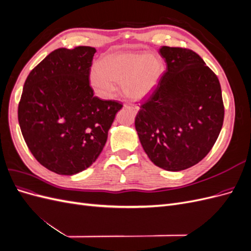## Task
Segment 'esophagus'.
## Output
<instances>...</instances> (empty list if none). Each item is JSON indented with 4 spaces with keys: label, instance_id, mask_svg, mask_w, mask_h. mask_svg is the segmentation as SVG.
<instances>
[{
    "label": "esophagus",
    "instance_id": "esophagus-1",
    "mask_svg": "<svg viewBox=\"0 0 251 251\" xmlns=\"http://www.w3.org/2000/svg\"><path fill=\"white\" fill-rule=\"evenodd\" d=\"M124 107H125V108H126V109H130V110H132V111H133V112H135V113L137 112V110H138L137 108L135 107V105H133V104H130V103H126V104L124 105Z\"/></svg>",
    "mask_w": 251,
    "mask_h": 251
}]
</instances>
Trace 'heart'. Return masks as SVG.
<instances>
[{
  "label": "heart",
  "mask_w": 251,
  "mask_h": 251,
  "mask_svg": "<svg viewBox=\"0 0 251 251\" xmlns=\"http://www.w3.org/2000/svg\"><path fill=\"white\" fill-rule=\"evenodd\" d=\"M161 73V63L153 54L123 52L104 56L96 64L90 76L91 87L97 95L110 98L115 83H121L124 93L132 100L146 98Z\"/></svg>",
  "instance_id": "obj_1"
}]
</instances>
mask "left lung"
Wrapping results in <instances>:
<instances>
[{
  "instance_id": "1",
  "label": "left lung",
  "mask_w": 251,
  "mask_h": 251,
  "mask_svg": "<svg viewBox=\"0 0 251 251\" xmlns=\"http://www.w3.org/2000/svg\"><path fill=\"white\" fill-rule=\"evenodd\" d=\"M166 70L140 105L135 127L151 161L165 171L186 170L214 147L224 119L217 75L189 49H159Z\"/></svg>"
}]
</instances>
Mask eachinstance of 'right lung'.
<instances>
[{
	"mask_svg": "<svg viewBox=\"0 0 251 251\" xmlns=\"http://www.w3.org/2000/svg\"><path fill=\"white\" fill-rule=\"evenodd\" d=\"M95 48L52 51L29 73L19 103L23 137L34 158L59 175L88 169L101 153L123 104L94 96Z\"/></svg>",
	"mask_w": 251,
	"mask_h": 251,
	"instance_id": "right-lung-1",
	"label": "right lung"
}]
</instances>
